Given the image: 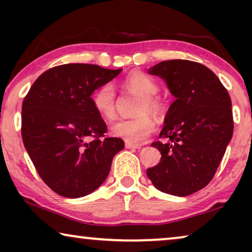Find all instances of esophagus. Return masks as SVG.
<instances>
[{"label":"esophagus","mask_w":252,"mask_h":252,"mask_svg":"<svg viewBox=\"0 0 252 252\" xmlns=\"http://www.w3.org/2000/svg\"><path fill=\"white\" fill-rule=\"evenodd\" d=\"M125 147L127 149H140L141 146L140 144H135V143H130V142H126Z\"/></svg>","instance_id":"1"}]
</instances>
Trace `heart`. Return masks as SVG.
Returning a JSON list of instances; mask_svg holds the SVG:
<instances>
[{"mask_svg": "<svg viewBox=\"0 0 252 252\" xmlns=\"http://www.w3.org/2000/svg\"><path fill=\"white\" fill-rule=\"evenodd\" d=\"M125 87L130 92L141 95L136 105L139 116L129 119H119L111 125V133L122 137L127 142L141 143L155 130V123L151 115L159 117L164 112V104L156 96L158 84L153 78L142 72H133L124 81ZM92 103L95 111L105 120L116 117V93L112 85L105 84L99 87L92 96Z\"/></svg>", "mask_w": 252, "mask_h": 252, "instance_id": "obj_1", "label": "heart"}]
</instances>
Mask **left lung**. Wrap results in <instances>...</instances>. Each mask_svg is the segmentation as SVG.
<instances>
[{"label":"left lung","instance_id":"left-lung-1","mask_svg":"<svg viewBox=\"0 0 252 252\" xmlns=\"http://www.w3.org/2000/svg\"><path fill=\"white\" fill-rule=\"evenodd\" d=\"M148 73L163 79L175 101L159 134L166 141L151 144L160 151V161L147 175L166 194H194L215 177L232 139L229 94L210 68L196 62L164 61Z\"/></svg>","mask_w":252,"mask_h":252}]
</instances>
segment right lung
Returning a JSON list of instances; mask_svg holds the SVG:
<instances>
[{
    "label": "right lung",
    "mask_w": 252,
    "mask_h": 252,
    "mask_svg": "<svg viewBox=\"0 0 252 252\" xmlns=\"http://www.w3.org/2000/svg\"><path fill=\"white\" fill-rule=\"evenodd\" d=\"M120 72L93 64L60 65L43 72L24 98V146L41 179L58 195L78 198L96 190L124 149L122 139L105 137L106 125L91 97Z\"/></svg>",
    "instance_id": "right-lung-1"
}]
</instances>
